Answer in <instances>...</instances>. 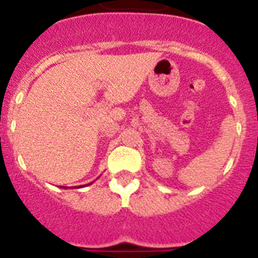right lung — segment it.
Returning <instances> with one entry per match:
<instances>
[{"instance_id": "1", "label": "right lung", "mask_w": 258, "mask_h": 258, "mask_svg": "<svg viewBox=\"0 0 258 258\" xmlns=\"http://www.w3.org/2000/svg\"><path fill=\"white\" fill-rule=\"evenodd\" d=\"M88 184H92V182H90V183H88ZM61 187H63V188H67V187H66V186H61Z\"/></svg>"}]
</instances>
